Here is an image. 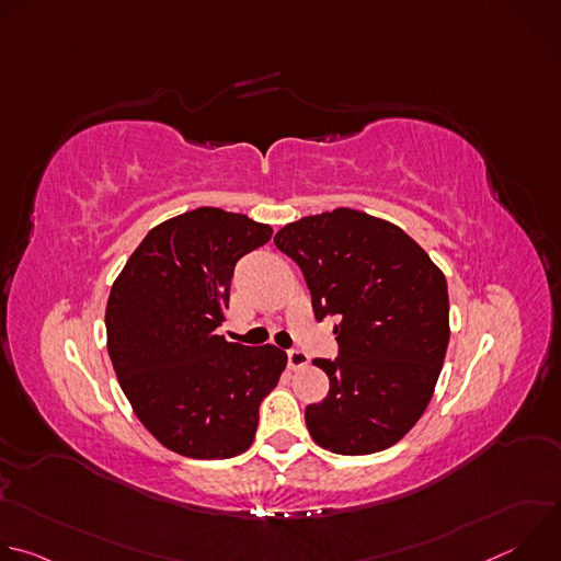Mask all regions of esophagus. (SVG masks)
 I'll use <instances>...</instances> for the list:
<instances>
[{
    "instance_id": "34e87169",
    "label": "esophagus",
    "mask_w": 561,
    "mask_h": 561,
    "mask_svg": "<svg viewBox=\"0 0 561 561\" xmlns=\"http://www.w3.org/2000/svg\"><path fill=\"white\" fill-rule=\"evenodd\" d=\"M308 355L304 351H288V368L290 370H301L308 366Z\"/></svg>"
}]
</instances>
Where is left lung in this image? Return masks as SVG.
<instances>
[{"label":"left lung","mask_w":561,"mask_h":561,"mask_svg":"<svg viewBox=\"0 0 561 561\" xmlns=\"http://www.w3.org/2000/svg\"><path fill=\"white\" fill-rule=\"evenodd\" d=\"M275 247L301 268L314 317H340L337 362L312 359L331 379L306 407L317 446L370 455L402 439L424 415L448 340L442 268L402 228L353 208L286 224Z\"/></svg>","instance_id":"obj_1"}]
</instances>
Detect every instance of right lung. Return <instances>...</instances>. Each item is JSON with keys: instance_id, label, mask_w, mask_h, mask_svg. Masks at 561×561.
Returning <instances> with one entry per match:
<instances>
[{"instance_id": "obj_1", "label": "right lung", "mask_w": 561, "mask_h": 561, "mask_svg": "<svg viewBox=\"0 0 561 561\" xmlns=\"http://www.w3.org/2000/svg\"><path fill=\"white\" fill-rule=\"evenodd\" d=\"M271 234L249 215L195 208L150 228L113 282L106 346L115 375L144 428L178 455L249 450L262 399L286 368L277 346L217 335L237 260Z\"/></svg>"}]
</instances>
